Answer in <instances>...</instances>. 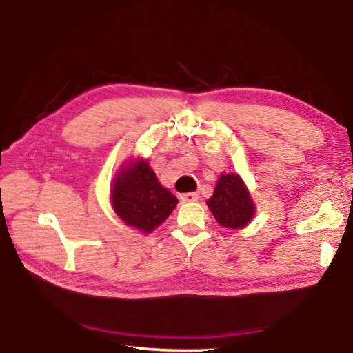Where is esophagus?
Masks as SVG:
<instances>
[{
  "instance_id": "34e87169",
  "label": "esophagus",
  "mask_w": 353,
  "mask_h": 353,
  "mask_svg": "<svg viewBox=\"0 0 353 353\" xmlns=\"http://www.w3.org/2000/svg\"><path fill=\"white\" fill-rule=\"evenodd\" d=\"M179 197L183 201H196V200H199V193H184Z\"/></svg>"
}]
</instances>
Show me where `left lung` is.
<instances>
[{
  "label": "left lung",
  "instance_id": "1",
  "mask_svg": "<svg viewBox=\"0 0 353 353\" xmlns=\"http://www.w3.org/2000/svg\"><path fill=\"white\" fill-rule=\"evenodd\" d=\"M208 206L219 225L239 230L248 225L254 215V203L248 187L237 174H222L208 200Z\"/></svg>",
  "mask_w": 353,
  "mask_h": 353
}]
</instances>
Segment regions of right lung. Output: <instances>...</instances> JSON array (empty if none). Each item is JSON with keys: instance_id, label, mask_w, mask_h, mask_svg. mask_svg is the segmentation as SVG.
<instances>
[{"instance_id": "1", "label": "right lung", "mask_w": 353, "mask_h": 353, "mask_svg": "<svg viewBox=\"0 0 353 353\" xmlns=\"http://www.w3.org/2000/svg\"><path fill=\"white\" fill-rule=\"evenodd\" d=\"M112 206L126 225L150 234L170 215L178 199L160 185L145 159L135 160L116 174Z\"/></svg>"}]
</instances>
